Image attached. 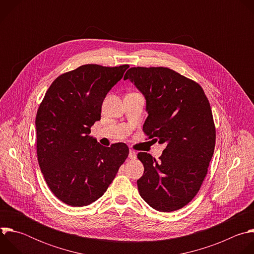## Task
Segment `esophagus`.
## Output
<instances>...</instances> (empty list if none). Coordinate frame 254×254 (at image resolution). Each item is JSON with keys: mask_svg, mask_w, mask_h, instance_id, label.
Wrapping results in <instances>:
<instances>
[{"mask_svg": "<svg viewBox=\"0 0 254 254\" xmlns=\"http://www.w3.org/2000/svg\"><path fill=\"white\" fill-rule=\"evenodd\" d=\"M128 158L130 160H134L136 158V155H135V152L133 150H129V153H128Z\"/></svg>", "mask_w": 254, "mask_h": 254, "instance_id": "34e87169", "label": "esophagus"}]
</instances>
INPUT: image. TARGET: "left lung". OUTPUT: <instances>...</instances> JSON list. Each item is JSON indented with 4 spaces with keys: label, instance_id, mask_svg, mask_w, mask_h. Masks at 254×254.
Instances as JSON below:
<instances>
[{
    "label": "left lung",
    "instance_id": "1",
    "mask_svg": "<svg viewBox=\"0 0 254 254\" xmlns=\"http://www.w3.org/2000/svg\"><path fill=\"white\" fill-rule=\"evenodd\" d=\"M129 79L147 99L143 133L167 147L159 162L138 153L144 172L140 197L151 207L172 212L199 192L212 159L216 128L209 100L199 83L167 67H131Z\"/></svg>",
    "mask_w": 254,
    "mask_h": 254
}]
</instances>
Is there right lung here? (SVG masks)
<instances>
[{"instance_id":"add662e5","label":"right lung","mask_w":254,"mask_h":254,"mask_svg":"<svg viewBox=\"0 0 254 254\" xmlns=\"http://www.w3.org/2000/svg\"><path fill=\"white\" fill-rule=\"evenodd\" d=\"M129 66L85 64L59 75L36 115L37 159L51 192L82 207L100 198L128 156L125 142L105 148L89 135L102 101Z\"/></svg>"}]
</instances>
